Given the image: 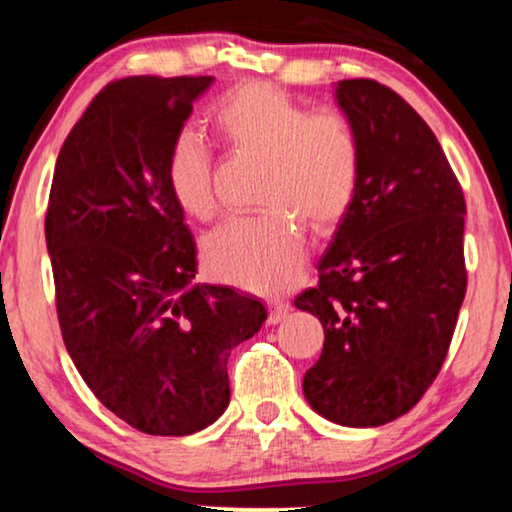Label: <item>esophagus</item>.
I'll return each mask as SVG.
<instances>
[{"mask_svg":"<svg viewBox=\"0 0 512 512\" xmlns=\"http://www.w3.org/2000/svg\"><path fill=\"white\" fill-rule=\"evenodd\" d=\"M289 310H291V305L286 303V300H279V298H275V300H270V312H268V324H279V321H282L286 314H289Z\"/></svg>","mask_w":512,"mask_h":512,"instance_id":"34e87169","label":"esophagus"}]
</instances>
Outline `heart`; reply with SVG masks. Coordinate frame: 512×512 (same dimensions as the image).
Wrapping results in <instances>:
<instances>
[{
  "mask_svg": "<svg viewBox=\"0 0 512 512\" xmlns=\"http://www.w3.org/2000/svg\"><path fill=\"white\" fill-rule=\"evenodd\" d=\"M221 142L265 160L258 202L268 212L230 221L205 240V263L216 279L247 291H279L305 258L303 228L324 235L352 209L363 172V142L342 111H317L272 83H244L212 114ZM165 179L177 205L212 221L223 202L212 149L191 130L174 135Z\"/></svg>",
  "mask_w": 512,
  "mask_h": 512,
  "instance_id": "obj_1",
  "label": "heart"
}]
</instances>
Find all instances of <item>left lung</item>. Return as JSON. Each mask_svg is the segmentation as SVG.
<instances>
[{
  "label": "left lung",
  "mask_w": 512,
  "mask_h": 512,
  "mask_svg": "<svg viewBox=\"0 0 512 512\" xmlns=\"http://www.w3.org/2000/svg\"><path fill=\"white\" fill-rule=\"evenodd\" d=\"M363 142L352 209L293 300L319 317L324 349L305 398L342 426H380L415 408L450 349L466 296V200L436 135L373 79L335 88Z\"/></svg>",
  "instance_id": "8db88e82"
}]
</instances>
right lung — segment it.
<instances>
[{"label":"right lung","mask_w":512,"mask_h":512,"mask_svg":"<svg viewBox=\"0 0 512 512\" xmlns=\"http://www.w3.org/2000/svg\"><path fill=\"white\" fill-rule=\"evenodd\" d=\"M214 76H128L93 97L62 144L46 212L55 307L76 370L149 436H188L228 408L230 349L268 317L198 272L165 179L170 142Z\"/></svg>","instance_id":"obj_1"}]
</instances>
